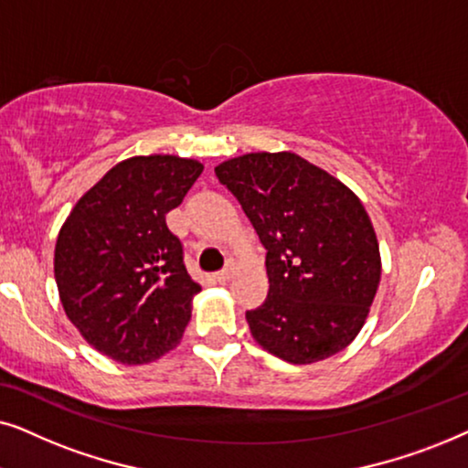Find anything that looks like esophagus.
<instances>
[{
	"label": "esophagus",
	"mask_w": 468,
	"mask_h": 468,
	"mask_svg": "<svg viewBox=\"0 0 468 468\" xmlns=\"http://www.w3.org/2000/svg\"><path fill=\"white\" fill-rule=\"evenodd\" d=\"M234 277V268L232 266H228V268H223V271H219L215 274V279L219 281V283H228L229 279Z\"/></svg>",
	"instance_id": "esophagus-1"
}]
</instances>
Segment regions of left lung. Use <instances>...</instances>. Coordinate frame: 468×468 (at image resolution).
I'll return each mask as SVG.
<instances>
[{"mask_svg":"<svg viewBox=\"0 0 468 468\" xmlns=\"http://www.w3.org/2000/svg\"><path fill=\"white\" fill-rule=\"evenodd\" d=\"M215 175L266 249L268 296L247 311L255 341L292 364L343 351L381 279L379 245L357 196L293 153H249Z\"/></svg>","mask_w":468,"mask_h":468,"instance_id":"obj_1","label":"left lung"}]
</instances>
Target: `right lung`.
Here are the masks:
<instances>
[{
  "instance_id": "1",
  "label": "right lung",
  "mask_w": 468,
  "mask_h": 468,
  "mask_svg": "<svg viewBox=\"0 0 468 468\" xmlns=\"http://www.w3.org/2000/svg\"><path fill=\"white\" fill-rule=\"evenodd\" d=\"M202 164L175 155L132 157L80 197L55 245L66 315L112 360L143 364L176 347L202 290L185 268L165 215L187 196Z\"/></svg>"
}]
</instances>
